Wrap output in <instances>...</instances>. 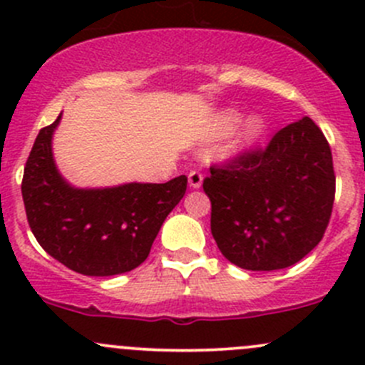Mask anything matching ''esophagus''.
Returning a JSON list of instances; mask_svg holds the SVG:
<instances>
[{
  "label": "esophagus",
  "mask_w": 365,
  "mask_h": 365,
  "mask_svg": "<svg viewBox=\"0 0 365 365\" xmlns=\"http://www.w3.org/2000/svg\"><path fill=\"white\" fill-rule=\"evenodd\" d=\"M189 185L192 187V189H200V187L203 185V175H201L200 171L189 173Z\"/></svg>",
  "instance_id": "esophagus-1"
}]
</instances>
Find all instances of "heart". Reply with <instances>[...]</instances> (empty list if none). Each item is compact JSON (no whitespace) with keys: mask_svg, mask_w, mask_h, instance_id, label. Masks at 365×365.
Here are the masks:
<instances>
[{"mask_svg":"<svg viewBox=\"0 0 365 365\" xmlns=\"http://www.w3.org/2000/svg\"><path fill=\"white\" fill-rule=\"evenodd\" d=\"M240 116L242 114L235 111V109H224V111H219L212 118V121H210L206 138H208L210 141L222 139L224 135L230 134V132L233 130L237 121L240 120ZM263 132V118H261L259 114H249L247 118L242 120L241 125L235 129L233 135H231L230 141H227L226 148H224V157H226V159H237V157L247 153L249 150L259 141Z\"/></svg>","mask_w":365,"mask_h":365,"instance_id":"obj_1","label":"heart"}]
</instances>
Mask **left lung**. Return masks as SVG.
<instances>
[{
  "instance_id": "8db88e82",
  "label": "left lung",
  "mask_w": 365,
  "mask_h": 365,
  "mask_svg": "<svg viewBox=\"0 0 365 365\" xmlns=\"http://www.w3.org/2000/svg\"><path fill=\"white\" fill-rule=\"evenodd\" d=\"M203 189L222 256L245 270H281L307 256L329 226L332 152L318 125L304 116L264 150L210 169Z\"/></svg>"
}]
</instances>
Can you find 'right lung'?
<instances>
[{"label":"right lung","mask_w":365,"mask_h":365,"mask_svg":"<svg viewBox=\"0 0 365 365\" xmlns=\"http://www.w3.org/2000/svg\"><path fill=\"white\" fill-rule=\"evenodd\" d=\"M38 132L23 176V200L42 249L70 270L108 277L134 270L187 190V176L165 183L81 189L58 169L53 135L61 120Z\"/></svg>","instance_id":"right-lung-1"}]
</instances>
